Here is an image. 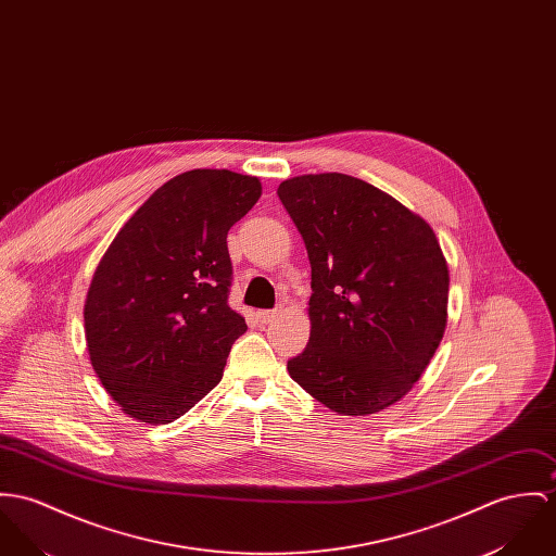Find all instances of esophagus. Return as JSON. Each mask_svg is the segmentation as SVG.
Returning <instances> with one entry per match:
<instances>
[{"instance_id": "esophagus-1", "label": "esophagus", "mask_w": 556, "mask_h": 556, "mask_svg": "<svg viewBox=\"0 0 556 556\" xmlns=\"http://www.w3.org/2000/svg\"><path fill=\"white\" fill-rule=\"evenodd\" d=\"M278 314H280V309H261L258 312V320L261 323H271Z\"/></svg>"}]
</instances>
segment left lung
Listing matches in <instances>:
<instances>
[{
    "mask_svg": "<svg viewBox=\"0 0 556 556\" xmlns=\"http://www.w3.org/2000/svg\"><path fill=\"white\" fill-rule=\"evenodd\" d=\"M278 198L312 267L309 342L289 358L291 378L346 416L400 402L446 329L451 278L433 229L346 174L285 180Z\"/></svg>",
    "mask_w": 556,
    "mask_h": 556,
    "instance_id": "1",
    "label": "left lung"
}]
</instances>
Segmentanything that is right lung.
Returning <instances> with one entry per match:
<instances>
[{
    "mask_svg": "<svg viewBox=\"0 0 556 556\" xmlns=\"http://www.w3.org/2000/svg\"><path fill=\"white\" fill-rule=\"evenodd\" d=\"M261 182L229 169H191L159 187L101 256L85 302L91 365L136 420L167 425L223 378L249 329L229 307V229Z\"/></svg>",
    "mask_w": 556,
    "mask_h": 556,
    "instance_id": "obj_1",
    "label": "right lung"
}]
</instances>
